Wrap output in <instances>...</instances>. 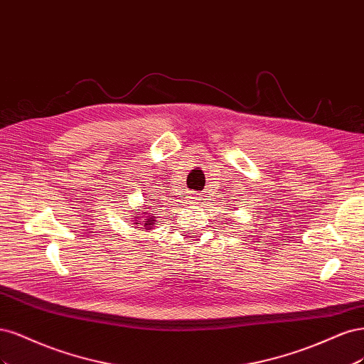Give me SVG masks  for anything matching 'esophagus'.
<instances>
[{
    "label": "esophagus",
    "mask_w": 364,
    "mask_h": 364,
    "mask_svg": "<svg viewBox=\"0 0 364 364\" xmlns=\"http://www.w3.org/2000/svg\"><path fill=\"white\" fill-rule=\"evenodd\" d=\"M199 199H201V196H199L198 193H192V195L189 196V203H191V204H195V205H196V204L199 203Z\"/></svg>",
    "instance_id": "obj_1"
}]
</instances>
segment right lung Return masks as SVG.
Instances as JSON below:
<instances>
[{"instance_id":"add662e5","label":"right lung","mask_w":364,"mask_h":364,"mask_svg":"<svg viewBox=\"0 0 364 364\" xmlns=\"http://www.w3.org/2000/svg\"><path fill=\"white\" fill-rule=\"evenodd\" d=\"M136 213H137V215H136V216L133 218V219L136 220V222H134V224H139V222H140V224H142V227H144V230H149V228H151L152 225H154V224H156V220H154V218H156V216H151V215H146V212H144V213H142L144 216H140V215H139L140 212H136ZM140 217L143 218L142 221L139 220Z\"/></svg>"}]
</instances>
